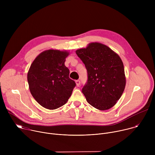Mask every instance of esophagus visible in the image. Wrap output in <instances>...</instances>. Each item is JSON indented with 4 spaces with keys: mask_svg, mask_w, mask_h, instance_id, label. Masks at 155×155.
<instances>
[{
    "mask_svg": "<svg viewBox=\"0 0 155 155\" xmlns=\"http://www.w3.org/2000/svg\"><path fill=\"white\" fill-rule=\"evenodd\" d=\"M75 83H76V84L77 86H79L80 84V81L79 80H77L75 81Z\"/></svg>",
    "mask_w": 155,
    "mask_h": 155,
    "instance_id": "1",
    "label": "esophagus"
}]
</instances>
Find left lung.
<instances>
[{
    "instance_id": "obj_1",
    "label": "left lung",
    "mask_w": 155,
    "mask_h": 155,
    "mask_svg": "<svg viewBox=\"0 0 155 155\" xmlns=\"http://www.w3.org/2000/svg\"><path fill=\"white\" fill-rule=\"evenodd\" d=\"M76 54L84 63L87 80L82 88L87 102L100 110L114 106L126 86L123 63L120 57L104 44L91 43Z\"/></svg>"
}]
</instances>
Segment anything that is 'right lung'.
<instances>
[{
  "instance_id": "1",
  "label": "right lung",
  "mask_w": 155,
  "mask_h": 155,
  "mask_svg": "<svg viewBox=\"0 0 155 155\" xmlns=\"http://www.w3.org/2000/svg\"><path fill=\"white\" fill-rule=\"evenodd\" d=\"M69 54L66 51L48 50L39 54L31 65L28 73L29 90L44 108L54 110L64 105L76 86L64 64Z\"/></svg>"
}]
</instances>
